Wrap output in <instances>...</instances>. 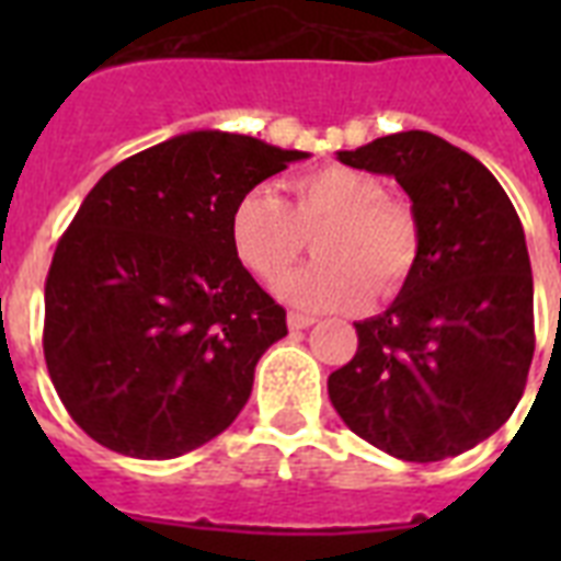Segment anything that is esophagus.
Returning a JSON list of instances; mask_svg holds the SVG:
<instances>
[{
  "label": "esophagus",
  "instance_id": "34e87169",
  "mask_svg": "<svg viewBox=\"0 0 561 561\" xmlns=\"http://www.w3.org/2000/svg\"><path fill=\"white\" fill-rule=\"evenodd\" d=\"M308 325H314V317L308 314H299V311H290L288 314V329H308Z\"/></svg>",
  "mask_w": 561,
  "mask_h": 561
}]
</instances>
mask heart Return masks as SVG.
<instances>
[{
    "label": "heart",
    "instance_id": "obj_1",
    "mask_svg": "<svg viewBox=\"0 0 561 561\" xmlns=\"http://www.w3.org/2000/svg\"><path fill=\"white\" fill-rule=\"evenodd\" d=\"M290 203L250 188L229 215L232 250L264 285L290 271L314 241V262L282 282V297L308 311L360 308L369 294H392L419 255L416 215L383 197L381 180L350 165H325L288 183Z\"/></svg>",
    "mask_w": 561,
    "mask_h": 561
}]
</instances>
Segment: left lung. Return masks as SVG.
Segmentation results:
<instances>
[{"label":"left lung","instance_id":"left-lung-1","mask_svg":"<svg viewBox=\"0 0 561 561\" xmlns=\"http://www.w3.org/2000/svg\"><path fill=\"white\" fill-rule=\"evenodd\" d=\"M337 160L396 178L416 215L419 255L392 306L355 323L358 352L329 375V399L390 457H457L513 416L530 373L522 220L483 162L427 130L381 136Z\"/></svg>","mask_w":561,"mask_h":561}]
</instances>
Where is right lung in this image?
I'll list each match as a JSON object with an SVG mask.
<instances>
[{
	"label": "right lung",
	"instance_id": "right-lung-1",
	"mask_svg": "<svg viewBox=\"0 0 561 561\" xmlns=\"http://www.w3.org/2000/svg\"><path fill=\"white\" fill-rule=\"evenodd\" d=\"M306 157L192 130L127 157L83 197L48 267L43 352L95 443L171 460L236 422L288 325L232 250L229 215Z\"/></svg>",
	"mask_w": 561,
	"mask_h": 561
}]
</instances>
